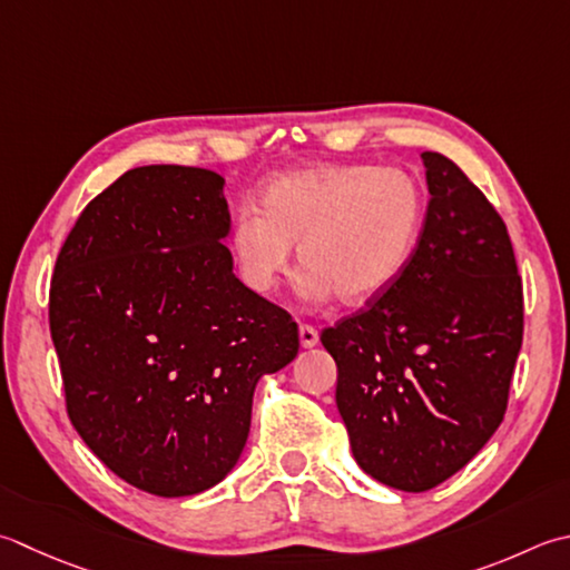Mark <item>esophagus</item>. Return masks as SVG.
<instances>
[{"label": "esophagus", "mask_w": 570, "mask_h": 570, "mask_svg": "<svg viewBox=\"0 0 570 570\" xmlns=\"http://www.w3.org/2000/svg\"><path fill=\"white\" fill-rule=\"evenodd\" d=\"M298 341L304 348H314L318 343V331L314 326H308V323H301L298 326Z\"/></svg>", "instance_id": "1"}]
</instances>
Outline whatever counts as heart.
I'll return each instance as SVG.
<instances>
[{
    "label": "heart",
    "instance_id": "heart-1",
    "mask_svg": "<svg viewBox=\"0 0 570 570\" xmlns=\"http://www.w3.org/2000/svg\"><path fill=\"white\" fill-rule=\"evenodd\" d=\"M422 212V189L400 167L314 165L266 183L259 212L247 205L234 219L229 249L244 284L272 294L298 244L304 294L361 306L405 272Z\"/></svg>",
    "mask_w": 570,
    "mask_h": 570
}]
</instances>
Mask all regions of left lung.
Listing matches in <instances>:
<instances>
[{
    "label": "left lung",
    "instance_id": "obj_1",
    "mask_svg": "<svg viewBox=\"0 0 570 570\" xmlns=\"http://www.w3.org/2000/svg\"><path fill=\"white\" fill-rule=\"evenodd\" d=\"M430 203L405 272L323 328L336 405L365 474L403 492L442 484L501 425L523 338L504 219L440 153H422Z\"/></svg>",
    "mask_w": 570,
    "mask_h": 570
}]
</instances>
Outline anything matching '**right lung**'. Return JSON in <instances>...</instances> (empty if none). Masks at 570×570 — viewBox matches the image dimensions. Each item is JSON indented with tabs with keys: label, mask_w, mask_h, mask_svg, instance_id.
Returning a JSON list of instances; mask_svg holds the SVG:
<instances>
[{
	"label": "right lung",
	"mask_w": 570,
	"mask_h": 570,
	"mask_svg": "<svg viewBox=\"0 0 570 570\" xmlns=\"http://www.w3.org/2000/svg\"><path fill=\"white\" fill-rule=\"evenodd\" d=\"M225 177L132 167L86 205L53 266L49 326L66 410L110 472L155 497L222 482L259 377L298 326L232 272Z\"/></svg>",
	"instance_id": "obj_1"
}]
</instances>
